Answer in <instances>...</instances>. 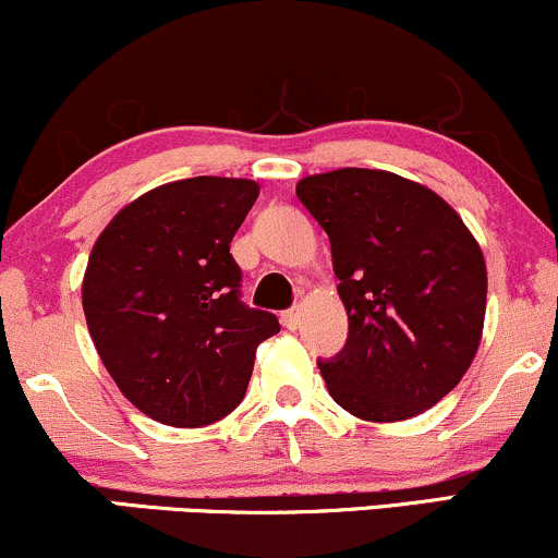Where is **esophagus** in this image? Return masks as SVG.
<instances>
[{
    "label": "esophagus",
    "instance_id": "obj_1",
    "mask_svg": "<svg viewBox=\"0 0 558 558\" xmlns=\"http://www.w3.org/2000/svg\"><path fill=\"white\" fill-rule=\"evenodd\" d=\"M280 319H283V325L288 330H296L301 325V310H299V306H293V310L283 312V317H280Z\"/></svg>",
    "mask_w": 558,
    "mask_h": 558
}]
</instances>
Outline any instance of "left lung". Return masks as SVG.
I'll return each mask as SVG.
<instances>
[{
  "mask_svg": "<svg viewBox=\"0 0 558 558\" xmlns=\"http://www.w3.org/2000/svg\"><path fill=\"white\" fill-rule=\"evenodd\" d=\"M330 239L349 338L319 360L332 401L367 422L417 417L459 386L483 338L488 272L475 235L427 185L386 170L301 178Z\"/></svg>",
  "mask_w": 558,
  "mask_h": 558,
  "instance_id": "1",
  "label": "left lung"
}]
</instances>
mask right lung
Here are the masks:
<instances>
[{"instance_id":"obj_1","label":"right lung","mask_w":558,"mask_h":558,"mask_svg":"<svg viewBox=\"0 0 558 558\" xmlns=\"http://www.w3.org/2000/svg\"><path fill=\"white\" fill-rule=\"evenodd\" d=\"M246 178L198 175L146 191L96 239L83 312L107 373L146 417L213 425L239 407L270 312L241 301L230 241L254 207Z\"/></svg>"}]
</instances>
